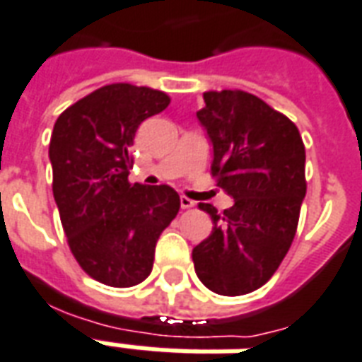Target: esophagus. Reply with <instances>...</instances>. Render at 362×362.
Returning <instances> with one entry per match:
<instances>
[{"label": "esophagus", "mask_w": 362, "mask_h": 362, "mask_svg": "<svg viewBox=\"0 0 362 362\" xmlns=\"http://www.w3.org/2000/svg\"><path fill=\"white\" fill-rule=\"evenodd\" d=\"M193 205H195V203H193V201L189 199V197H186V195H182V197H180V206H182V209H192Z\"/></svg>", "instance_id": "1"}]
</instances>
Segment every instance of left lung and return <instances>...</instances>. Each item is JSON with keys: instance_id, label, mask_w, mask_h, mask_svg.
I'll use <instances>...</instances> for the list:
<instances>
[{"instance_id": "left-lung-1", "label": "left lung", "mask_w": 362, "mask_h": 362, "mask_svg": "<svg viewBox=\"0 0 362 362\" xmlns=\"http://www.w3.org/2000/svg\"><path fill=\"white\" fill-rule=\"evenodd\" d=\"M197 119L212 142L211 173L233 205L209 203L211 235L193 248L195 273L209 291L241 296L272 279L296 235L305 197V148L286 115L245 90L203 93Z\"/></svg>"}]
</instances>
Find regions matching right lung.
Masks as SVG:
<instances>
[{
    "mask_svg": "<svg viewBox=\"0 0 362 362\" xmlns=\"http://www.w3.org/2000/svg\"><path fill=\"white\" fill-rule=\"evenodd\" d=\"M169 104L163 90L112 83L66 107L52 129V195L68 245L83 272L107 286L150 275L157 239L180 209L170 186L129 182L136 129Z\"/></svg>",
    "mask_w": 362,
    "mask_h": 362,
    "instance_id": "obj_1",
    "label": "right lung"
}]
</instances>
